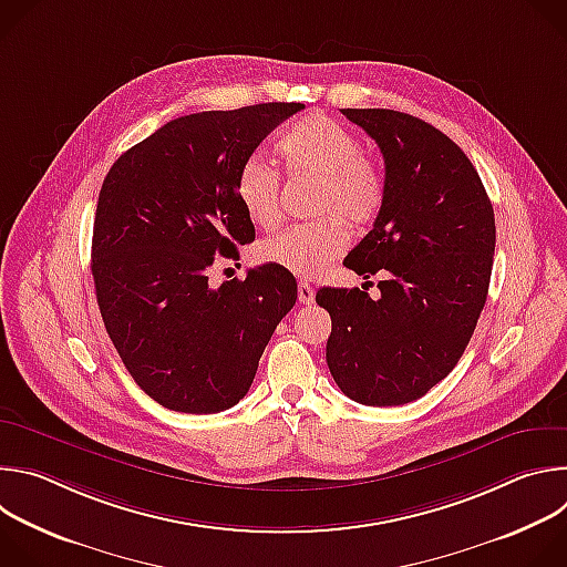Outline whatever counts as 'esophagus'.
<instances>
[{"label": "esophagus", "mask_w": 567, "mask_h": 567, "mask_svg": "<svg viewBox=\"0 0 567 567\" xmlns=\"http://www.w3.org/2000/svg\"><path fill=\"white\" fill-rule=\"evenodd\" d=\"M298 300L300 305H311L316 300V289L307 280L298 282Z\"/></svg>", "instance_id": "esophagus-1"}]
</instances>
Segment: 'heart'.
<instances>
[{
    "instance_id": "obj_1",
    "label": "heart",
    "mask_w": 567,
    "mask_h": 567,
    "mask_svg": "<svg viewBox=\"0 0 567 567\" xmlns=\"http://www.w3.org/2000/svg\"><path fill=\"white\" fill-rule=\"evenodd\" d=\"M291 177L318 179L313 221L265 239L260 258L293 276L311 278L348 247V226L372 224L385 204V177L363 154L359 138L326 116H307L285 130L276 143ZM235 195L245 215L260 228L282 221L280 175L260 156H249L235 177Z\"/></svg>"
}]
</instances>
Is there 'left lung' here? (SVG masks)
Segmentation results:
<instances>
[{"instance_id":"8db88e82","label":"left lung","mask_w":567,"mask_h":567,"mask_svg":"<svg viewBox=\"0 0 567 567\" xmlns=\"http://www.w3.org/2000/svg\"><path fill=\"white\" fill-rule=\"evenodd\" d=\"M385 164V204L343 260L379 298L322 287L328 365L365 406H401L440 383L466 350L487 302L496 219L468 156L437 127L394 110H341ZM365 287V285H363Z\"/></svg>"}]
</instances>
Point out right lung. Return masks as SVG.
I'll return each instance as SVG.
<instances>
[{"instance_id": "obj_1", "label": "right lung", "mask_w": 567, "mask_h": 567, "mask_svg": "<svg viewBox=\"0 0 567 567\" xmlns=\"http://www.w3.org/2000/svg\"><path fill=\"white\" fill-rule=\"evenodd\" d=\"M302 103L175 118L123 152L96 206L92 276L105 330L136 385L177 413L226 411L296 305L276 265L210 287L219 258L256 239L235 195L239 166Z\"/></svg>"}]
</instances>
